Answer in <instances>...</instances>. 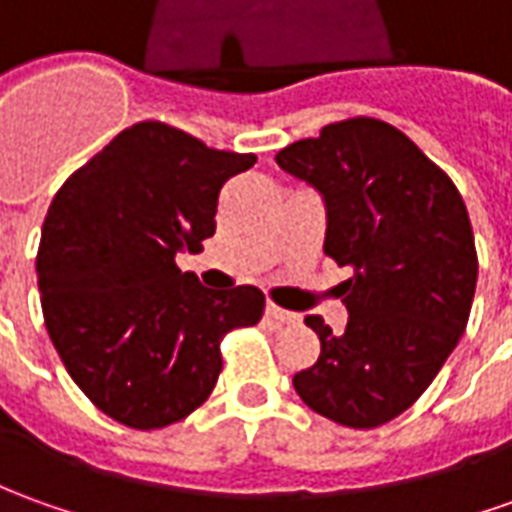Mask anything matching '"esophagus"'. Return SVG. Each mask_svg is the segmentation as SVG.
<instances>
[{
    "mask_svg": "<svg viewBox=\"0 0 512 512\" xmlns=\"http://www.w3.org/2000/svg\"><path fill=\"white\" fill-rule=\"evenodd\" d=\"M266 316H269V319H274V322H280V325H294V322L300 319V316L291 314V311H283V308H277L274 302H269V305H266Z\"/></svg>",
    "mask_w": 512,
    "mask_h": 512,
    "instance_id": "obj_1",
    "label": "esophagus"
}]
</instances>
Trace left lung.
Segmentation results:
<instances>
[{
  "label": "left lung",
  "mask_w": 512,
  "mask_h": 512,
  "mask_svg": "<svg viewBox=\"0 0 512 512\" xmlns=\"http://www.w3.org/2000/svg\"><path fill=\"white\" fill-rule=\"evenodd\" d=\"M274 159L325 198V255L353 269L336 285L344 333L305 316L322 353L294 389L333 423L384 426L426 392L468 325L479 263L465 201L412 139L373 117L325 125Z\"/></svg>",
  "instance_id": "8db88e82"
}]
</instances>
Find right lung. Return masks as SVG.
<instances>
[{
	"label": "right lung",
	"instance_id": "add662e5",
	"mask_svg": "<svg viewBox=\"0 0 512 512\" xmlns=\"http://www.w3.org/2000/svg\"><path fill=\"white\" fill-rule=\"evenodd\" d=\"M255 162L145 120L52 198L36 257L44 325L83 395L128 429L196 412L221 373V339L263 316L255 285L210 291L176 266L215 235L221 187Z\"/></svg>",
	"mask_w": 512,
	"mask_h": 512
}]
</instances>
